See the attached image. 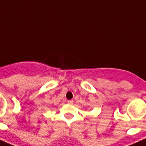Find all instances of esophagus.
Masks as SVG:
<instances>
[{
	"instance_id": "1",
	"label": "esophagus",
	"mask_w": 146,
	"mask_h": 146,
	"mask_svg": "<svg viewBox=\"0 0 146 146\" xmlns=\"http://www.w3.org/2000/svg\"><path fill=\"white\" fill-rule=\"evenodd\" d=\"M68 103L69 104H73V100H68Z\"/></svg>"
}]
</instances>
